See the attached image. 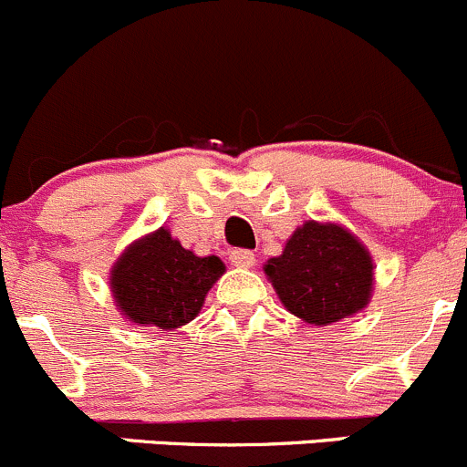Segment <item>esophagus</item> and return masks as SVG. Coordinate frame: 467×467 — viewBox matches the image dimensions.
<instances>
[{"label": "esophagus", "mask_w": 467, "mask_h": 467, "mask_svg": "<svg viewBox=\"0 0 467 467\" xmlns=\"http://www.w3.org/2000/svg\"><path fill=\"white\" fill-rule=\"evenodd\" d=\"M230 262L237 268H253L255 266V255L251 251H244V248H237V251L230 253Z\"/></svg>", "instance_id": "esophagus-1"}]
</instances>
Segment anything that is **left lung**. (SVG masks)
I'll use <instances>...</instances> for the list:
<instances>
[{
  "label": "left lung",
  "mask_w": 467,
  "mask_h": 467,
  "mask_svg": "<svg viewBox=\"0 0 467 467\" xmlns=\"http://www.w3.org/2000/svg\"><path fill=\"white\" fill-rule=\"evenodd\" d=\"M285 309L309 325H329L364 312L373 298L375 262L359 237L332 221H305L282 255L264 264Z\"/></svg>",
  "instance_id": "left-lung-1"
}]
</instances>
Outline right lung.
Wrapping results in <instances>:
<instances>
[{"instance_id":"obj_1","label":"right lung","mask_w":467,"mask_h":467,"mask_svg":"<svg viewBox=\"0 0 467 467\" xmlns=\"http://www.w3.org/2000/svg\"><path fill=\"white\" fill-rule=\"evenodd\" d=\"M223 273L219 257L187 251L162 225L124 248L108 282L117 309L130 323L176 329L199 317L207 291Z\"/></svg>"}]
</instances>
